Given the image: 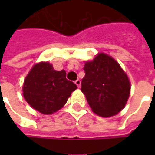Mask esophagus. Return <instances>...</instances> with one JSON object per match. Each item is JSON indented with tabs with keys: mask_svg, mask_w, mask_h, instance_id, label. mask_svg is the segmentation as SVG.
I'll use <instances>...</instances> for the list:
<instances>
[{
	"mask_svg": "<svg viewBox=\"0 0 155 155\" xmlns=\"http://www.w3.org/2000/svg\"><path fill=\"white\" fill-rule=\"evenodd\" d=\"M75 84H77V86H78V88H79V87H80V85H81V81H80V79H77V80L75 81Z\"/></svg>",
	"mask_w": 155,
	"mask_h": 155,
	"instance_id": "obj_1",
	"label": "esophagus"
}]
</instances>
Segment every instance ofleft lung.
I'll return each mask as SVG.
<instances>
[{
    "instance_id": "8db88e82",
    "label": "left lung",
    "mask_w": 155,
    "mask_h": 155,
    "mask_svg": "<svg viewBox=\"0 0 155 155\" xmlns=\"http://www.w3.org/2000/svg\"><path fill=\"white\" fill-rule=\"evenodd\" d=\"M81 91L94 113L110 117L124 108L130 93L126 73L114 58L100 53L85 63Z\"/></svg>"
}]
</instances>
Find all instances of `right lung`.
I'll list each match as a JSON object with an SVG mask.
<instances>
[{"label":"right lung","instance_id":"right-lung-1","mask_svg":"<svg viewBox=\"0 0 155 155\" xmlns=\"http://www.w3.org/2000/svg\"><path fill=\"white\" fill-rule=\"evenodd\" d=\"M78 87L66 79L64 70L55 71L47 62L35 64L23 85V96L31 107L44 115L60 110Z\"/></svg>","mask_w":155,"mask_h":155}]
</instances>
